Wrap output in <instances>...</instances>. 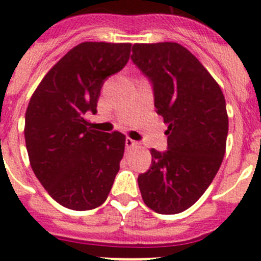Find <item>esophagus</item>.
I'll return each instance as SVG.
<instances>
[{"label": "esophagus", "mask_w": 261, "mask_h": 261, "mask_svg": "<svg viewBox=\"0 0 261 261\" xmlns=\"http://www.w3.org/2000/svg\"><path fill=\"white\" fill-rule=\"evenodd\" d=\"M125 144H126V149H131V148H135L136 145H138V143H136L135 140H133V139L127 138L125 140Z\"/></svg>", "instance_id": "34e87169"}]
</instances>
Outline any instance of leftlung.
Masks as SVG:
<instances>
[{
	"mask_svg": "<svg viewBox=\"0 0 261 261\" xmlns=\"http://www.w3.org/2000/svg\"><path fill=\"white\" fill-rule=\"evenodd\" d=\"M131 60L153 87L164 117L167 150L150 149L152 165L138 177L144 203L158 214H179L196 203L225 154L228 114L218 82L176 42L135 43Z\"/></svg>",
	"mask_w": 261,
	"mask_h": 261,
	"instance_id": "obj_1",
	"label": "left lung"
}]
</instances>
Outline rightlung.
<instances>
[{"label":"right lung","instance_id":"add662e5","mask_svg":"<svg viewBox=\"0 0 261 261\" xmlns=\"http://www.w3.org/2000/svg\"><path fill=\"white\" fill-rule=\"evenodd\" d=\"M131 43L82 42L68 51L40 82L25 112V145L35 175L58 203L75 211L104 203L125 152V135L94 130L109 75L128 62Z\"/></svg>","mask_w":261,"mask_h":261}]
</instances>
